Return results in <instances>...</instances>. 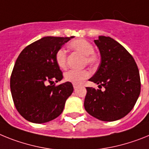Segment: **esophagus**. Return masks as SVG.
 <instances>
[{
    "mask_svg": "<svg viewBox=\"0 0 149 149\" xmlns=\"http://www.w3.org/2000/svg\"><path fill=\"white\" fill-rule=\"evenodd\" d=\"M78 86H79L78 85H76V84H73V88L74 89L77 88V87H78Z\"/></svg>",
    "mask_w": 149,
    "mask_h": 149,
    "instance_id": "34e87169",
    "label": "esophagus"
}]
</instances>
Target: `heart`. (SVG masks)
Masks as SVG:
<instances>
[{"mask_svg": "<svg viewBox=\"0 0 149 149\" xmlns=\"http://www.w3.org/2000/svg\"><path fill=\"white\" fill-rule=\"evenodd\" d=\"M68 47L71 50L79 53L85 56V60L88 64L94 65L97 62V56L94 52V46L90 42L84 39H77L71 41L68 44ZM55 61L61 69H65L67 67V54L63 49H61L55 54ZM90 73L87 70H71L67 71L64 74V79L67 82L73 84H80L85 79L88 78Z\"/></svg>", "mask_w": 149, "mask_h": 149, "instance_id": "b5f03b06", "label": "heart"}]
</instances>
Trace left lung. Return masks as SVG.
Segmentation results:
<instances>
[{
  "mask_svg": "<svg viewBox=\"0 0 149 149\" xmlns=\"http://www.w3.org/2000/svg\"><path fill=\"white\" fill-rule=\"evenodd\" d=\"M94 43L101 61L89 81L105 90L86 88L84 107L100 121L121 119L132 110L140 94L139 70L132 55L114 39L99 36Z\"/></svg>",
  "mask_w": 149,
  "mask_h": 149,
  "instance_id": "8db88e82",
  "label": "left lung"
}]
</instances>
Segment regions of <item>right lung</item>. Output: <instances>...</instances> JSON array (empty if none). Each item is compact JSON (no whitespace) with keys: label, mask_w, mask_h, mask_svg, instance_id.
<instances>
[{"label":"right lung","mask_w":149,"mask_h":149,"mask_svg":"<svg viewBox=\"0 0 149 149\" xmlns=\"http://www.w3.org/2000/svg\"><path fill=\"white\" fill-rule=\"evenodd\" d=\"M74 37H44L25 47L18 57L10 78L14 104L21 116L36 124L60 116L73 91L71 82L58 86L63 79L55 54Z\"/></svg>","instance_id":"right-lung-1"}]
</instances>
